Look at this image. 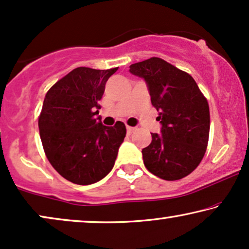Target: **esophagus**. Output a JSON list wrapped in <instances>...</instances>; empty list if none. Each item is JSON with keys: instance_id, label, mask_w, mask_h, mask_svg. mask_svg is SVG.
Returning a JSON list of instances; mask_svg holds the SVG:
<instances>
[{"instance_id": "1", "label": "esophagus", "mask_w": 249, "mask_h": 249, "mask_svg": "<svg viewBox=\"0 0 249 249\" xmlns=\"http://www.w3.org/2000/svg\"><path fill=\"white\" fill-rule=\"evenodd\" d=\"M134 131H135V128L134 127H129V125H128V127H127V134L131 135Z\"/></svg>"}]
</instances>
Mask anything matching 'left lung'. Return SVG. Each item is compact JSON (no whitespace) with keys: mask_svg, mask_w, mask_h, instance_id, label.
I'll list each match as a JSON object with an SVG mask.
<instances>
[{"mask_svg":"<svg viewBox=\"0 0 249 249\" xmlns=\"http://www.w3.org/2000/svg\"><path fill=\"white\" fill-rule=\"evenodd\" d=\"M130 73L147 85L160 134L142 148L146 169L164 180H179L195 170L205 154L210 108L194 78L160 57L131 64Z\"/></svg>","mask_w":249,"mask_h":249,"instance_id":"left-lung-1","label":"left lung"}]
</instances>
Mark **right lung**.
Wrapping results in <instances>:
<instances>
[{"mask_svg":"<svg viewBox=\"0 0 249 249\" xmlns=\"http://www.w3.org/2000/svg\"><path fill=\"white\" fill-rule=\"evenodd\" d=\"M118 68L96 70L79 67L47 91L39 115V135L54 169L77 185H91L113 168L125 125L102 124L98 102L105 84Z\"/></svg>","mask_w":249,"mask_h":249,"instance_id":"right-lung-1","label":"right lung"}]
</instances>
